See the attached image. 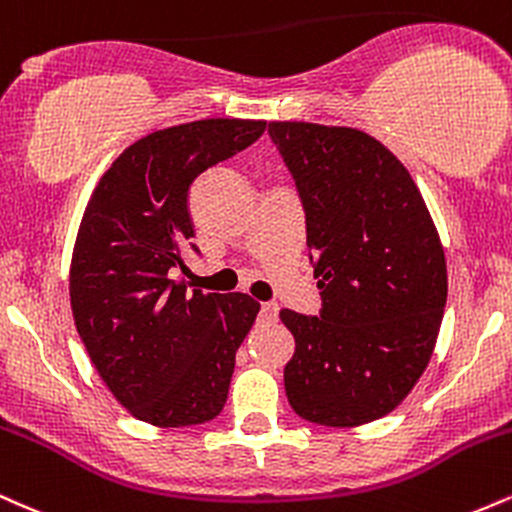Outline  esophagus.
Returning a JSON list of instances; mask_svg holds the SVG:
<instances>
[{
    "instance_id": "1",
    "label": "esophagus",
    "mask_w": 512,
    "mask_h": 512,
    "mask_svg": "<svg viewBox=\"0 0 512 512\" xmlns=\"http://www.w3.org/2000/svg\"><path fill=\"white\" fill-rule=\"evenodd\" d=\"M260 315L264 317V320H276V317H279V305H276V303H262Z\"/></svg>"
}]
</instances>
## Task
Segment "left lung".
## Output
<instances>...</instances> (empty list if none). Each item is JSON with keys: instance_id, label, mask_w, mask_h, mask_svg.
Segmentation results:
<instances>
[{"instance_id": "left-lung-1", "label": "left lung", "mask_w": 512, "mask_h": 512, "mask_svg": "<svg viewBox=\"0 0 512 512\" xmlns=\"http://www.w3.org/2000/svg\"><path fill=\"white\" fill-rule=\"evenodd\" d=\"M305 211L320 315L281 310L296 339L291 409L320 426H361L409 395L448 301L443 245L419 187L378 139L351 127L269 122Z\"/></svg>"}]
</instances>
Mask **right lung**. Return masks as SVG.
<instances>
[{
  "label": "right lung",
  "instance_id": "add662e5",
  "mask_svg": "<svg viewBox=\"0 0 512 512\" xmlns=\"http://www.w3.org/2000/svg\"><path fill=\"white\" fill-rule=\"evenodd\" d=\"M262 120L158 129L115 158L93 190L76 236L69 296L81 342L108 390L161 428L216 419L236 351L260 303L245 293H187L170 279L197 250L190 187L204 170L262 137Z\"/></svg>",
  "mask_w": 512,
  "mask_h": 512
}]
</instances>
